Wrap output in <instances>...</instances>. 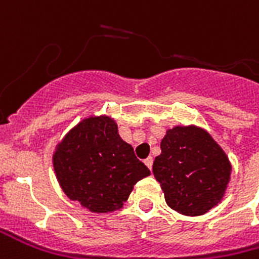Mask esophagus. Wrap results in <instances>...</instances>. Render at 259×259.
<instances>
[{"mask_svg": "<svg viewBox=\"0 0 259 259\" xmlns=\"http://www.w3.org/2000/svg\"><path fill=\"white\" fill-rule=\"evenodd\" d=\"M144 163H145V165H147L148 168L152 169V164H153V159H152L151 156H149V157H147V159H145V161H144Z\"/></svg>", "mask_w": 259, "mask_h": 259, "instance_id": "1", "label": "esophagus"}]
</instances>
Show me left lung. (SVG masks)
I'll list each match as a JSON object with an SVG mask.
<instances>
[{"instance_id":"8db88e82","label":"left lung","mask_w":259,"mask_h":259,"mask_svg":"<svg viewBox=\"0 0 259 259\" xmlns=\"http://www.w3.org/2000/svg\"><path fill=\"white\" fill-rule=\"evenodd\" d=\"M153 175L165 202L186 216H200L220 202L230 182L227 155L205 130L177 126L161 140Z\"/></svg>"}]
</instances>
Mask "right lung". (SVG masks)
Returning <instances> with one entry per match:
<instances>
[{
	"label": "right lung",
	"mask_w": 259,
	"mask_h": 259,
	"mask_svg": "<svg viewBox=\"0 0 259 259\" xmlns=\"http://www.w3.org/2000/svg\"><path fill=\"white\" fill-rule=\"evenodd\" d=\"M57 179L72 201L95 213L121 209L151 171L125 143L114 119L91 116L69 132L53 156Z\"/></svg>",
	"instance_id": "right-lung-1"
}]
</instances>
